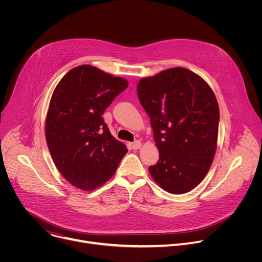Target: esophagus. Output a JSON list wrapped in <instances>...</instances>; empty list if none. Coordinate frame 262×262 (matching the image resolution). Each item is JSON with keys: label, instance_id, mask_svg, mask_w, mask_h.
Returning <instances> with one entry per match:
<instances>
[{"label": "esophagus", "instance_id": "obj_1", "mask_svg": "<svg viewBox=\"0 0 262 262\" xmlns=\"http://www.w3.org/2000/svg\"><path fill=\"white\" fill-rule=\"evenodd\" d=\"M141 142L139 141V140H137V141H135V142H133L132 143V147H133V149H140L141 148Z\"/></svg>", "mask_w": 262, "mask_h": 262}]
</instances>
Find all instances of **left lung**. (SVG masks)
<instances>
[{"mask_svg":"<svg viewBox=\"0 0 262 262\" xmlns=\"http://www.w3.org/2000/svg\"><path fill=\"white\" fill-rule=\"evenodd\" d=\"M138 97L160 152L149 172L171 194L190 192L207 174L216 148L220 111L212 90L198 74L175 67L142 79Z\"/></svg>","mask_w":262,"mask_h":262,"instance_id":"obj_1","label":"left lung"}]
</instances>
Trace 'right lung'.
I'll return each instance as SVG.
<instances>
[{"instance_id":"right-lung-1","label":"right lung","mask_w":262,"mask_h":262,"mask_svg":"<svg viewBox=\"0 0 262 262\" xmlns=\"http://www.w3.org/2000/svg\"><path fill=\"white\" fill-rule=\"evenodd\" d=\"M127 86L122 78L81 65L65 74L52 95L47 143L60 173L81 190L92 191L108 180L127 152L101 117Z\"/></svg>"}]
</instances>
